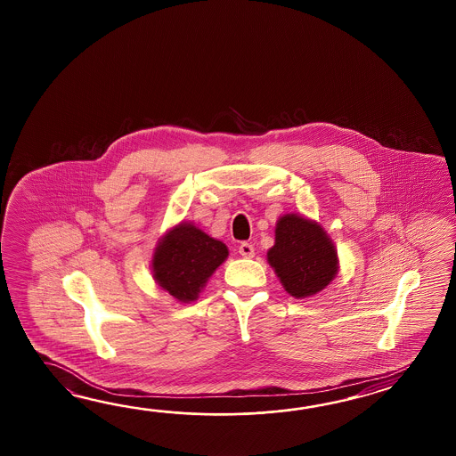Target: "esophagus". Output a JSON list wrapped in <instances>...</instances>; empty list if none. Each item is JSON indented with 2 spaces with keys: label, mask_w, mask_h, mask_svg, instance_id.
I'll return each mask as SVG.
<instances>
[{
  "label": "esophagus",
  "mask_w": 456,
  "mask_h": 456,
  "mask_svg": "<svg viewBox=\"0 0 456 456\" xmlns=\"http://www.w3.org/2000/svg\"><path fill=\"white\" fill-rule=\"evenodd\" d=\"M240 254H241L242 257H246V259L254 257V246H252L251 242H241L240 244Z\"/></svg>",
  "instance_id": "esophagus-1"
}]
</instances>
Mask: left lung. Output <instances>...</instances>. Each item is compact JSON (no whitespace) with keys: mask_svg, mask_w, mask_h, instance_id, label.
Wrapping results in <instances>:
<instances>
[{"mask_svg":"<svg viewBox=\"0 0 456 456\" xmlns=\"http://www.w3.org/2000/svg\"><path fill=\"white\" fill-rule=\"evenodd\" d=\"M267 262L293 298L324 290L339 272V256L330 234L318 222L298 214L281 215Z\"/></svg>","mask_w":456,"mask_h":456,"instance_id":"8db88e82","label":"left lung"}]
</instances>
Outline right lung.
<instances>
[{
  "label": "right lung",
  "instance_id": "1",
  "mask_svg": "<svg viewBox=\"0 0 456 456\" xmlns=\"http://www.w3.org/2000/svg\"><path fill=\"white\" fill-rule=\"evenodd\" d=\"M228 248L194 224L181 222L158 240L151 273L156 283L181 303L199 298L208 279L226 261Z\"/></svg>",
  "mask_w": 456,
  "mask_h": 456
}]
</instances>
